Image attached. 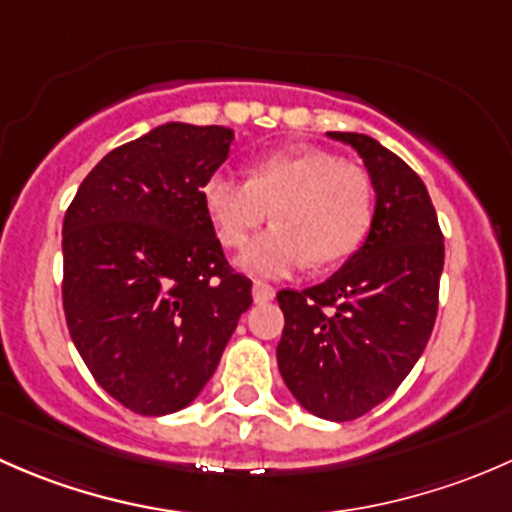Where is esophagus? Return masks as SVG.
I'll return each instance as SVG.
<instances>
[{
    "label": "esophagus",
    "mask_w": 512,
    "mask_h": 512,
    "mask_svg": "<svg viewBox=\"0 0 512 512\" xmlns=\"http://www.w3.org/2000/svg\"><path fill=\"white\" fill-rule=\"evenodd\" d=\"M272 297H275V287L265 285V282H255V285H252V299H255V302H270Z\"/></svg>",
    "instance_id": "1"
}]
</instances>
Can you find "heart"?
Instances as JSON below:
<instances>
[{
	"label": "heart",
	"instance_id": "obj_1",
	"mask_svg": "<svg viewBox=\"0 0 512 512\" xmlns=\"http://www.w3.org/2000/svg\"><path fill=\"white\" fill-rule=\"evenodd\" d=\"M200 195L225 247L245 245L267 215L275 220L237 257L257 277H287L307 262L334 265L359 250L374 220L369 173L317 148L252 160L247 180L215 170Z\"/></svg>",
	"mask_w": 512,
	"mask_h": 512
}]
</instances>
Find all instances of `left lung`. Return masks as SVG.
<instances>
[{
  "instance_id": "left-lung-1",
  "label": "left lung",
  "mask_w": 512,
  "mask_h": 512,
  "mask_svg": "<svg viewBox=\"0 0 512 512\" xmlns=\"http://www.w3.org/2000/svg\"><path fill=\"white\" fill-rule=\"evenodd\" d=\"M352 146L376 193L364 245L322 285L277 294L285 329L277 366L309 414L354 421L389 399L426 349L438 312L443 232L423 180L364 133Z\"/></svg>"
}]
</instances>
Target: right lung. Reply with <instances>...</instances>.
Listing matches in <instances>:
<instances>
[{
  "mask_svg": "<svg viewBox=\"0 0 512 512\" xmlns=\"http://www.w3.org/2000/svg\"><path fill=\"white\" fill-rule=\"evenodd\" d=\"M232 138L225 126L153 128L98 160L66 210V327L98 386L136 414L185 409L252 304L200 195Z\"/></svg>",
  "mask_w": 512,
  "mask_h": 512,
  "instance_id": "obj_1",
  "label": "right lung"
}]
</instances>
